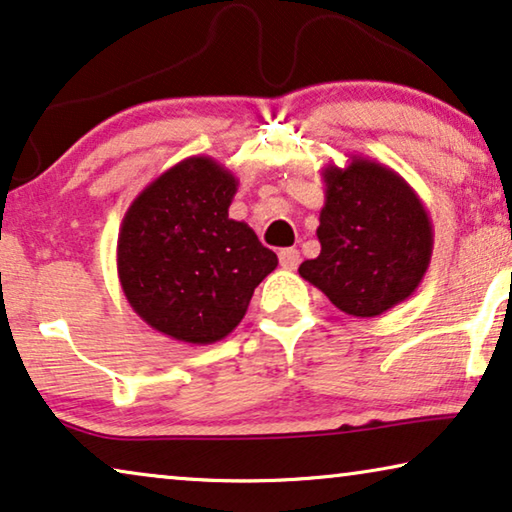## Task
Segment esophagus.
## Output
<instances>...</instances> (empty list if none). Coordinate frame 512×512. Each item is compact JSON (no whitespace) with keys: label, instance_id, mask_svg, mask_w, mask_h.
Masks as SVG:
<instances>
[{"label":"esophagus","instance_id":"esophagus-1","mask_svg":"<svg viewBox=\"0 0 512 512\" xmlns=\"http://www.w3.org/2000/svg\"><path fill=\"white\" fill-rule=\"evenodd\" d=\"M279 263H281V268H284V270H295L300 265V251L293 249V247L281 249L279 251Z\"/></svg>","mask_w":512,"mask_h":512}]
</instances>
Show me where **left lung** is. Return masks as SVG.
I'll return each mask as SVG.
<instances>
[{"label": "left lung", "instance_id": "left-lung-1", "mask_svg": "<svg viewBox=\"0 0 512 512\" xmlns=\"http://www.w3.org/2000/svg\"><path fill=\"white\" fill-rule=\"evenodd\" d=\"M321 254L300 277L348 316L374 318L411 298L432 261L434 231L420 196L395 170L353 154L323 168Z\"/></svg>", "mask_w": 512, "mask_h": 512}]
</instances>
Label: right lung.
<instances>
[{"label":"right lung","mask_w":512,"mask_h":512,"mask_svg":"<svg viewBox=\"0 0 512 512\" xmlns=\"http://www.w3.org/2000/svg\"><path fill=\"white\" fill-rule=\"evenodd\" d=\"M238 180L210 157L161 173L129 205L117 277L133 311L184 344H214L238 328L277 254L228 217Z\"/></svg>","instance_id":"add662e5"}]
</instances>
